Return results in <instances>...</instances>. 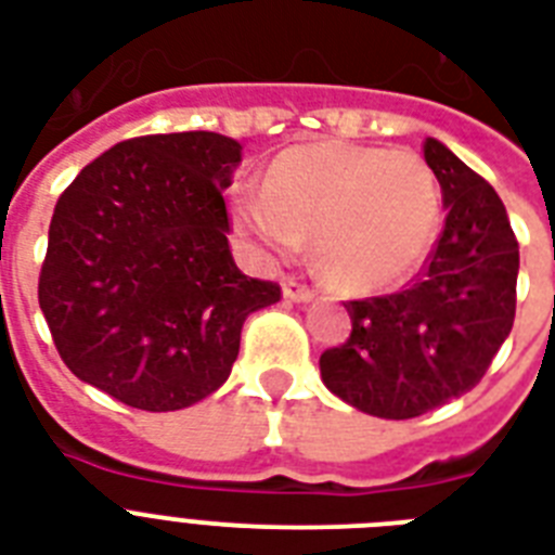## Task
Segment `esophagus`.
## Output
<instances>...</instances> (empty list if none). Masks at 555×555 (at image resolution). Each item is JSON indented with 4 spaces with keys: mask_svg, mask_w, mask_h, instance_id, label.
<instances>
[{
    "mask_svg": "<svg viewBox=\"0 0 555 555\" xmlns=\"http://www.w3.org/2000/svg\"><path fill=\"white\" fill-rule=\"evenodd\" d=\"M282 291H285V296L291 302H311L313 296H317V291L299 276H287L285 282H282Z\"/></svg>",
    "mask_w": 555,
    "mask_h": 555,
    "instance_id": "obj_1",
    "label": "esophagus"
}]
</instances>
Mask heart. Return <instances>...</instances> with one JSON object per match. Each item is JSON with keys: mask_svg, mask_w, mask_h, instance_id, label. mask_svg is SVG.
<instances>
[{"mask_svg": "<svg viewBox=\"0 0 555 555\" xmlns=\"http://www.w3.org/2000/svg\"><path fill=\"white\" fill-rule=\"evenodd\" d=\"M440 184L414 152L320 141L285 150L235 221L268 253L313 238L317 264L348 294H379L417 273L440 230Z\"/></svg>", "mask_w": 555, "mask_h": 555, "instance_id": "obj_1", "label": "heart"}]
</instances>
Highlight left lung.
<instances>
[{
  "instance_id": "8db88e82",
  "label": "left lung",
  "mask_w": 555,
  "mask_h": 555,
  "mask_svg": "<svg viewBox=\"0 0 555 555\" xmlns=\"http://www.w3.org/2000/svg\"><path fill=\"white\" fill-rule=\"evenodd\" d=\"M423 158L443 192V233L405 291L348 302L351 337L320 357L339 400L386 421L478 386L516 320L518 242L499 192L435 138Z\"/></svg>"
}]
</instances>
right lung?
<instances>
[{
  "label": "right lung",
  "mask_w": 555,
  "mask_h": 555,
  "mask_svg": "<svg viewBox=\"0 0 555 555\" xmlns=\"http://www.w3.org/2000/svg\"><path fill=\"white\" fill-rule=\"evenodd\" d=\"M242 143L216 132L143 134L80 169L60 195L39 308L63 363L143 412L212 395L242 325L282 299L230 253L224 190Z\"/></svg>",
  "instance_id": "obj_1"
}]
</instances>
